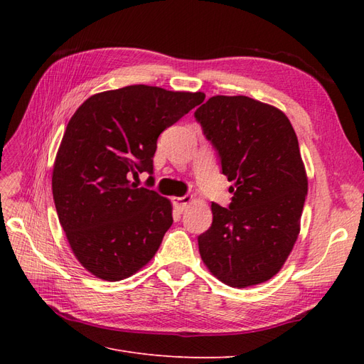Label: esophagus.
<instances>
[{
    "instance_id": "34e87169",
    "label": "esophagus",
    "mask_w": 364,
    "mask_h": 364,
    "mask_svg": "<svg viewBox=\"0 0 364 364\" xmlns=\"http://www.w3.org/2000/svg\"><path fill=\"white\" fill-rule=\"evenodd\" d=\"M173 202H174V205H176V208L179 209V211L182 213L183 209H186L188 208V205H190V202H191V196H182V197H174L173 199Z\"/></svg>"
}]
</instances>
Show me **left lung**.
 Returning <instances> with one entry per match:
<instances>
[{
	"label": "left lung",
	"mask_w": 364,
	"mask_h": 364,
	"mask_svg": "<svg viewBox=\"0 0 364 364\" xmlns=\"http://www.w3.org/2000/svg\"><path fill=\"white\" fill-rule=\"evenodd\" d=\"M215 149L232 200L211 205L199 250L214 277L245 289L270 279L299 234L308 181L299 142L279 109L245 95L211 97L194 112Z\"/></svg>",
	"instance_id": "1"
}]
</instances>
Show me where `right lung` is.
Here are the masks:
<instances>
[{
    "instance_id": "right-lung-1",
    "label": "right lung",
    "mask_w": 364,
    "mask_h": 364,
    "mask_svg": "<svg viewBox=\"0 0 364 364\" xmlns=\"http://www.w3.org/2000/svg\"><path fill=\"white\" fill-rule=\"evenodd\" d=\"M203 100V92L132 85L90 97L71 117L53 199L73 253L94 277L121 281L155 257L173 225L171 203L132 179L153 174L159 135Z\"/></svg>"
}]
</instances>
